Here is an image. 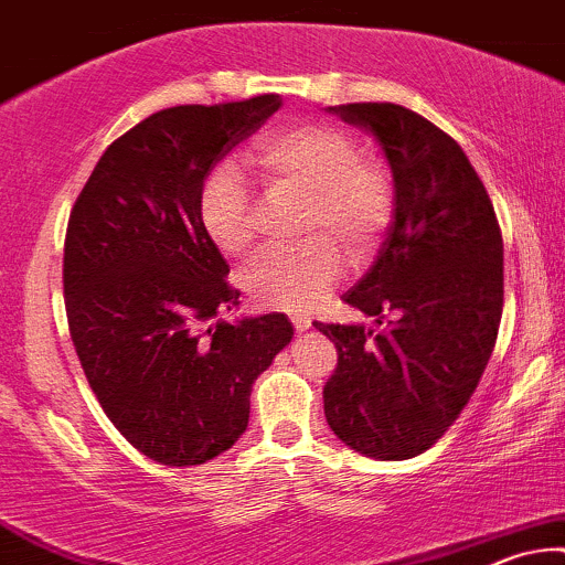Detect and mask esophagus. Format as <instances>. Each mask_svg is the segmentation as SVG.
Masks as SVG:
<instances>
[{
    "mask_svg": "<svg viewBox=\"0 0 565 565\" xmlns=\"http://www.w3.org/2000/svg\"><path fill=\"white\" fill-rule=\"evenodd\" d=\"M291 323H295V328H297V331H299V333H302V331H307V328H310V326H312V320H310V318H307V316H291Z\"/></svg>",
    "mask_w": 565,
    "mask_h": 565,
    "instance_id": "esophagus-1",
    "label": "esophagus"
}]
</instances>
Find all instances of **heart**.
Returning <instances> with one entry per match:
<instances>
[{"instance_id":"heart-1","label":"heart","mask_w":565,"mask_h":565,"mask_svg":"<svg viewBox=\"0 0 565 565\" xmlns=\"http://www.w3.org/2000/svg\"><path fill=\"white\" fill-rule=\"evenodd\" d=\"M268 198L305 200L299 249H274L247 268L245 289L268 310L310 312L323 302L344 258L362 263L375 253L394 216V188L381 163L362 159L344 127L302 122L263 138L253 156ZM258 205L237 169L216 167L198 192V218L221 253L242 258L258 239Z\"/></svg>"}]
</instances>
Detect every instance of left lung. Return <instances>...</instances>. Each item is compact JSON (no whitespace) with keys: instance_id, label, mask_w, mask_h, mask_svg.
Wrapping results in <instances>:
<instances>
[{"instance_id":"8db88e82","label":"left lung","mask_w":565,"mask_h":565,"mask_svg":"<svg viewBox=\"0 0 565 565\" xmlns=\"http://www.w3.org/2000/svg\"><path fill=\"white\" fill-rule=\"evenodd\" d=\"M373 135L394 177V221L344 302L373 318L316 323L339 349L323 388L335 438L377 461L427 451L472 398L503 312V239L454 138L398 104L328 106Z\"/></svg>"}]
</instances>
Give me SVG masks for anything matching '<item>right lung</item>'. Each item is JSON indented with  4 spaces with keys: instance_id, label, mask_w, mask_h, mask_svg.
<instances>
[{
    "instance_id": "1",
    "label": "right lung",
    "mask_w": 565,
    "mask_h": 565,
    "mask_svg": "<svg viewBox=\"0 0 565 565\" xmlns=\"http://www.w3.org/2000/svg\"><path fill=\"white\" fill-rule=\"evenodd\" d=\"M281 109V96L156 111L106 148L64 239L75 352L106 417L148 459L195 467L247 430L249 391L295 326L224 320L239 291L198 218L211 169Z\"/></svg>"
}]
</instances>
